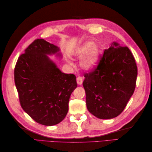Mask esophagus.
<instances>
[{"instance_id":"34e87169","label":"esophagus","mask_w":152,"mask_h":152,"mask_svg":"<svg viewBox=\"0 0 152 152\" xmlns=\"http://www.w3.org/2000/svg\"><path fill=\"white\" fill-rule=\"evenodd\" d=\"M76 81H77V83H78V85H82V83H83V79H82V77L78 76L76 79Z\"/></svg>"}]
</instances>
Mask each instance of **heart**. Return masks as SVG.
Listing matches in <instances>:
<instances>
[{
    "label": "heart",
    "instance_id": "obj_1",
    "mask_svg": "<svg viewBox=\"0 0 152 152\" xmlns=\"http://www.w3.org/2000/svg\"><path fill=\"white\" fill-rule=\"evenodd\" d=\"M77 56L82 58L80 65L82 69L86 70H92L97 66L99 57L100 49L96 44L92 42H86L80 46L75 51ZM70 64H72L69 62Z\"/></svg>",
    "mask_w": 152,
    "mask_h": 152
}]
</instances>
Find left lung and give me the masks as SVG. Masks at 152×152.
I'll list each match as a JSON object with an SVG mask.
<instances>
[{
  "instance_id": "1",
  "label": "left lung",
  "mask_w": 152,
  "mask_h": 152,
  "mask_svg": "<svg viewBox=\"0 0 152 152\" xmlns=\"http://www.w3.org/2000/svg\"><path fill=\"white\" fill-rule=\"evenodd\" d=\"M137 74L130 50L113 42L104 50L97 66L84 74L83 86L89 112L99 119L117 117L133 94Z\"/></svg>"
}]
</instances>
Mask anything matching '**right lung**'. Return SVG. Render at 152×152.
I'll return each mask as SVG.
<instances>
[{"mask_svg": "<svg viewBox=\"0 0 152 152\" xmlns=\"http://www.w3.org/2000/svg\"><path fill=\"white\" fill-rule=\"evenodd\" d=\"M59 48L44 39L33 42L19 57L14 69L15 84L23 110L38 124L52 126L62 121L69 110L76 76L64 74L48 57Z\"/></svg>", "mask_w": 152, "mask_h": 152, "instance_id": "right-lung-1", "label": "right lung"}]
</instances>
